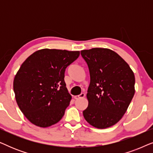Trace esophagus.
Instances as JSON below:
<instances>
[{
    "instance_id": "1",
    "label": "esophagus",
    "mask_w": 153,
    "mask_h": 153,
    "mask_svg": "<svg viewBox=\"0 0 153 153\" xmlns=\"http://www.w3.org/2000/svg\"><path fill=\"white\" fill-rule=\"evenodd\" d=\"M84 97H85V94L84 93H81L79 95H75L74 96V99L75 100H78V99H80V98H83Z\"/></svg>"
}]
</instances>
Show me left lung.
Wrapping results in <instances>:
<instances>
[{
  "instance_id": "left-lung-1",
  "label": "left lung",
  "mask_w": 153,
  "mask_h": 153,
  "mask_svg": "<svg viewBox=\"0 0 153 153\" xmlns=\"http://www.w3.org/2000/svg\"><path fill=\"white\" fill-rule=\"evenodd\" d=\"M81 54L88 66L91 82L86 95L85 120L98 129L116 124L127 111L135 93V77L124 59L109 49L93 48Z\"/></svg>"
}]
</instances>
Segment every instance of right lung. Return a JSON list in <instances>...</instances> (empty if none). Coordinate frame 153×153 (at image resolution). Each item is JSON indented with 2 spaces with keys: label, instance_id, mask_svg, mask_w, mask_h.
I'll use <instances>...</instances> for the list:
<instances>
[{
  "label": "right lung",
  "instance_id": "1",
  "mask_svg": "<svg viewBox=\"0 0 153 153\" xmlns=\"http://www.w3.org/2000/svg\"><path fill=\"white\" fill-rule=\"evenodd\" d=\"M80 52L43 49L21 65L13 88L20 110L33 125L47 127L61 120L72 99L64 81L68 66Z\"/></svg>",
  "mask_w": 153,
  "mask_h": 153
}]
</instances>
